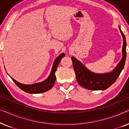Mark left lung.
<instances>
[{"label": "left lung", "mask_w": 129, "mask_h": 129, "mask_svg": "<svg viewBox=\"0 0 129 129\" xmlns=\"http://www.w3.org/2000/svg\"><path fill=\"white\" fill-rule=\"evenodd\" d=\"M123 36V45L122 48V57L113 71L109 73L99 74L94 73L87 69L82 63L72 56V60L78 83L85 89L91 90H106L114 83L119 76L124 68L126 59V41L124 35L119 26Z\"/></svg>", "instance_id": "1"}]
</instances>
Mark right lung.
<instances>
[{
    "label": "right lung",
    "instance_id": "1",
    "mask_svg": "<svg viewBox=\"0 0 129 129\" xmlns=\"http://www.w3.org/2000/svg\"><path fill=\"white\" fill-rule=\"evenodd\" d=\"M64 56V53H61L54 60L50 75L45 80L40 83H37L32 84H24L20 83L18 82L12 77L10 76V77H11L12 80L15 83V84L21 90H22L23 91H25L26 93H31V94H37V93L45 92V91L50 90L53 86L56 79L55 72L57 70L58 65H59L61 59Z\"/></svg>",
    "mask_w": 129,
    "mask_h": 129
}]
</instances>
